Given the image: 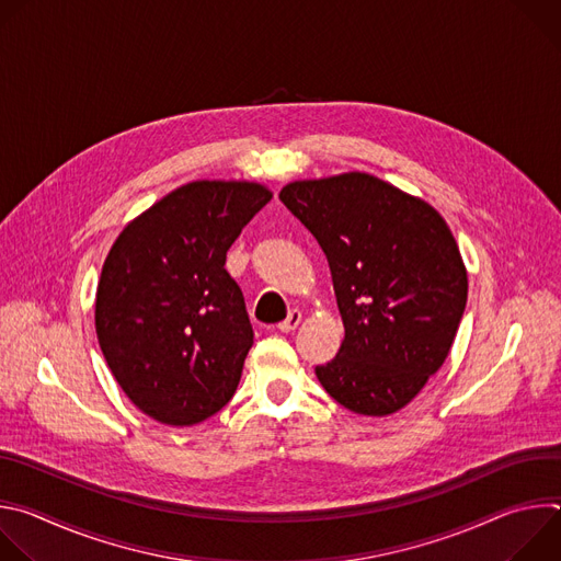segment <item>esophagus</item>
<instances>
[{
	"label": "esophagus",
	"mask_w": 561,
	"mask_h": 561,
	"mask_svg": "<svg viewBox=\"0 0 561 561\" xmlns=\"http://www.w3.org/2000/svg\"><path fill=\"white\" fill-rule=\"evenodd\" d=\"M299 322H301V312H299L297 308H293V310L288 312V317L284 319V322L277 324V329H279L282 333H293V331L299 327Z\"/></svg>",
	"instance_id": "esophagus-1"
}]
</instances>
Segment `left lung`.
<instances>
[{
	"mask_svg": "<svg viewBox=\"0 0 561 561\" xmlns=\"http://www.w3.org/2000/svg\"><path fill=\"white\" fill-rule=\"evenodd\" d=\"M284 206L322 247L344 322L335 359L314 375L344 409H404L455 342L468 277L444 217L368 173L286 184Z\"/></svg>",
	"mask_w": 561,
	"mask_h": 561,
	"instance_id": "left-lung-1",
	"label": "left lung"
}]
</instances>
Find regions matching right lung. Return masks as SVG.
<instances>
[{
    "label": "right lung",
    "instance_id": "right-lung-1",
    "mask_svg": "<svg viewBox=\"0 0 561 561\" xmlns=\"http://www.w3.org/2000/svg\"><path fill=\"white\" fill-rule=\"evenodd\" d=\"M271 197L255 182H191L115 239L98 284L95 329L117 383L148 417L193 426L234 394L253 327L224 264Z\"/></svg>",
    "mask_w": 561,
    "mask_h": 561
}]
</instances>
